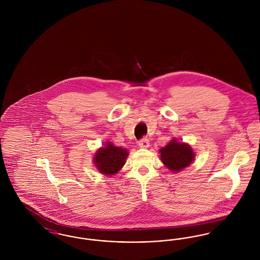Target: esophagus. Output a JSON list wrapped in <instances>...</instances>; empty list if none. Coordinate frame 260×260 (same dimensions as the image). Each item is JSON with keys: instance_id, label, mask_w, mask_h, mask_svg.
<instances>
[{"instance_id": "34e87169", "label": "esophagus", "mask_w": 260, "mask_h": 260, "mask_svg": "<svg viewBox=\"0 0 260 260\" xmlns=\"http://www.w3.org/2000/svg\"><path fill=\"white\" fill-rule=\"evenodd\" d=\"M149 145H150V143H149V140L147 138H142L138 141V146L140 148H148Z\"/></svg>"}]
</instances>
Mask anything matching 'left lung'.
<instances>
[{
  "instance_id": "left-lung-1",
  "label": "left lung",
  "mask_w": 260,
  "mask_h": 260,
  "mask_svg": "<svg viewBox=\"0 0 260 260\" xmlns=\"http://www.w3.org/2000/svg\"><path fill=\"white\" fill-rule=\"evenodd\" d=\"M159 151L161 161L173 173L182 171L195 159V153L191 146L184 142H178L175 138Z\"/></svg>"
}]
</instances>
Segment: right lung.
I'll list each match as a JSON object with an SVG mask.
<instances>
[{"label":"right lung","mask_w":260,"mask_h":260,"mask_svg":"<svg viewBox=\"0 0 260 260\" xmlns=\"http://www.w3.org/2000/svg\"><path fill=\"white\" fill-rule=\"evenodd\" d=\"M128 152L123 147H117L111 142H106L104 147L99 148L93 157L94 166L105 175L118 173L125 164Z\"/></svg>","instance_id":"1"}]
</instances>
